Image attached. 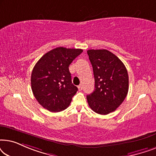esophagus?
Masks as SVG:
<instances>
[{
    "mask_svg": "<svg viewBox=\"0 0 156 156\" xmlns=\"http://www.w3.org/2000/svg\"><path fill=\"white\" fill-rule=\"evenodd\" d=\"M78 89H79V90H80V91L82 90V84L79 85V86H78Z\"/></svg>",
    "mask_w": 156,
    "mask_h": 156,
    "instance_id": "esophagus-1",
    "label": "esophagus"
}]
</instances>
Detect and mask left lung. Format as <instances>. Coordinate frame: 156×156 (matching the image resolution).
<instances>
[{
  "label": "left lung",
  "instance_id": "obj_1",
  "mask_svg": "<svg viewBox=\"0 0 156 156\" xmlns=\"http://www.w3.org/2000/svg\"><path fill=\"white\" fill-rule=\"evenodd\" d=\"M93 67L94 91L87 96L89 106L99 114L114 112L129 91V75L123 63L106 50H87Z\"/></svg>",
  "mask_w": 156,
  "mask_h": 156
}]
</instances>
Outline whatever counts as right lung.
<instances>
[{
    "mask_svg": "<svg viewBox=\"0 0 156 156\" xmlns=\"http://www.w3.org/2000/svg\"><path fill=\"white\" fill-rule=\"evenodd\" d=\"M83 52L81 49L59 47L40 58L31 74V88L40 105L51 112H59L69 106L77 87L72 83L69 67Z\"/></svg>",
    "mask_w": 156,
    "mask_h": 156,
    "instance_id": "1",
    "label": "right lung"
}]
</instances>
